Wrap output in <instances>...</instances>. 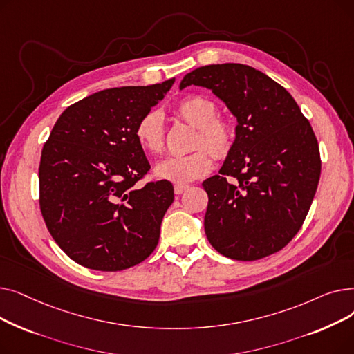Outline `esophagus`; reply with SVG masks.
<instances>
[{"instance_id": "esophagus-1", "label": "esophagus", "mask_w": 354, "mask_h": 354, "mask_svg": "<svg viewBox=\"0 0 354 354\" xmlns=\"http://www.w3.org/2000/svg\"><path fill=\"white\" fill-rule=\"evenodd\" d=\"M188 188H189L188 185H185V183H183V185L176 183V185H175V188H174V191H175V194H176V195H180V194H183L185 191H187Z\"/></svg>"}]
</instances>
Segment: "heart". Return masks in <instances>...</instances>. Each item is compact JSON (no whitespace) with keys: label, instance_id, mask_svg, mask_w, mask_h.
Wrapping results in <instances>:
<instances>
[{"label":"heart","instance_id":"obj_1","mask_svg":"<svg viewBox=\"0 0 354 354\" xmlns=\"http://www.w3.org/2000/svg\"><path fill=\"white\" fill-rule=\"evenodd\" d=\"M175 113L198 129L195 146L207 145L218 158L225 156L232 147L235 132L232 126L216 118V104L205 96H188L175 106ZM138 143L149 153H160L163 149V122L158 111H147L136 124ZM208 148V149H209ZM199 148L187 156H171L155 167L158 178L174 183H188L212 169V155Z\"/></svg>","mask_w":354,"mask_h":354}]
</instances>
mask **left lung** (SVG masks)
Listing matches in <instances>:
<instances>
[{
  "label": "left lung",
  "mask_w": 354,
  "mask_h": 354,
  "mask_svg": "<svg viewBox=\"0 0 354 354\" xmlns=\"http://www.w3.org/2000/svg\"><path fill=\"white\" fill-rule=\"evenodd\" d=\"M192 84L212 90L238 122L221 175L202 182L208 241L238 261L283 250L300 231L320 179L310 122L283 86L245 64L195 68L179 88Z\"/></svg>",
  "instance_id": "obj_1"
}]
</instances>
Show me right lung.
<instances>
[{
	"label": "right lung",
	"mask_w": 354,
	"mask_h": 354,
	"mask_svg": "<svg viewBox=\"0 0 354 354\" xmlns=\"http://www.w3.org/2000/svg\"><path fill=\"white\" fill-rule=\"evenodd\" d=\"M174 83L93 93L55 122L39 167L40 209L55 243L77 264L122 271L156 248L174 187L158 180L135 188L151 169L135 129Z\"/></svg>",
	"instance_id": "right-lung-1"
}]
</instances>
